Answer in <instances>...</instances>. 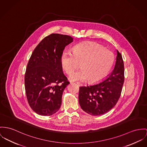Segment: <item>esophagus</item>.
<instances>
[{
    "label": "esophagus",
    "instance_id": "obj_1",
    "mask_svg": "<svg viewBox=\"0 0 147 147\" xmlns=\"http://www.w3.org/2000/svg\"><path fill=\"white\" fill-rule=\"evenodd\" d=\"M77 85H78V86H80V84L79 83H77Z\"/></svg>",
    "mask_w": 147,
    "mask_h": 147
}]
</instances>
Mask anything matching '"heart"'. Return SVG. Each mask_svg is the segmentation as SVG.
<instances>
[{"label":"heart","instance_id":"b5f03b06","mask_svg":"<svg viewBox=\"0 0 147 147\" xmlns=\"http://www.w3.org/2000/svg\"><path fill=\"white\" fill-rule=\"evenodd\" d=\"M73 53L64 51L60 62L63 70L70 74L80 67L82 69L73 73L70 79L96 83L104 79L113 65L115 57L112 51L97 43L87 42L73 47Z\"/></svg>","mask_w":147,"mask_h":147}]
</instances>
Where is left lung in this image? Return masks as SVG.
<instances>
[{"label": "left lung", "instance_id": "obj_1", "mask_svg": "<svg viewBox=\"0 0 147 147\" xmlns=\"http://www.w3.org/2000/svg\"><path fill=\"white\" fill-rule=\"evenodd\" d=\"M124 64L117 51L113 72L102 82L79 88V102L82 109L93 116L107 113L114 107L121 96L124 82Z\"/></svg>", "mask_w": 147, "mask_h": 147}]
</instances>
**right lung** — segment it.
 <instances>
[{
  "instance_id": "obj_1",
  "label": "right lung",
  "mask_w": 147,
  "mask_h": 147,
  "mask_svg": "<svg viewBox=\"0 0 147 147\" xmlns=\"http://www.w3.org/2000/svg\"><path fill=\"white\" fill-rule=\"evenodd\" d=\"M68 35L52 34L36 47L24 75L27 101L36 113L50 116L60 108L62 94L69 82L63 73L60 58L73 41Z\"/></svg>"
}]
</instances>
